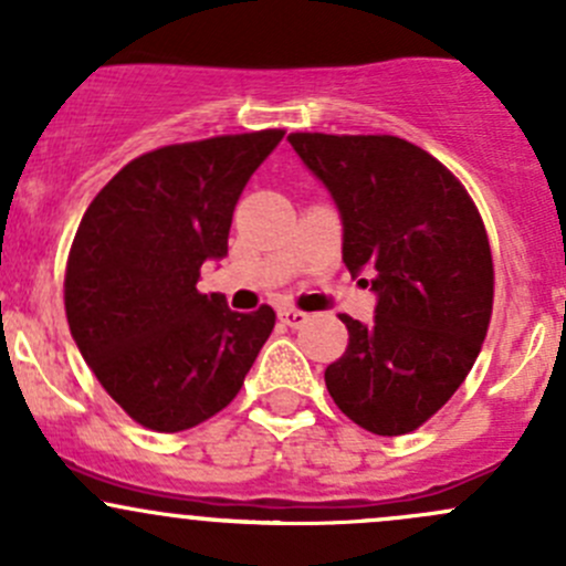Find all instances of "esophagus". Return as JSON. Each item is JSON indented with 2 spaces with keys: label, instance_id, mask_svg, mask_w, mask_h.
Instances as JSON below:
<instances>
[{
  "label": "esophagus",
  "instance_id": "esophagus-1",
  "mask_svg": "<svg viewBox=\"0 0 566 566\" xmlns=\"http://www.w3.org/2000/svg\"><path fill=\"white\" fill-rule=\"evenodd\" d=\"M277 318H281V324H285V326H305L307 322H311V316H307V313H302V311H294V307H281V311H277Z\"/></svg>",
  "mask_w": 566,
  "mask_h": 566
}]
</instances>
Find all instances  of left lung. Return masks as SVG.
Returning <instances> with one entry per match:
<instances>
[{
  "instance_id": "8db88e82",
  "label": "left lung",
  "mask_w": 566,
  "mask_h": 566,
  "mask_svg": "<svg viewBox=\"0 0 566 566\" xmlns=\"http://www.w3.org/2000/svg\"><path fill=\"white\" fill-rule=\"evenodd\" d=\"M289 142L335 201L343 264L376 294L373 322L340 316L348 348L324 370L326 389L359 428L409 433L455 395L485 340V226L463 185L403 138L291 133Z\"/></svg>"
}]
</instances>
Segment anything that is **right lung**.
<instances>
[{"label": "right lung", "mask_w": 566, "mask_h": 566, "mask_svg": "<svg viewBox=\"0 0 566 566\" xmlns=\"http://www.w3.org/2000/svg\"><path fill=\"white\" fill-rule=\"evenodd\" d=\"M283 130L160 147L127 163L81 218L65 275L70 335L138 424L177 433L231 403L275 326L201 294L231 214Z\"/></svg>", "instance_id": "obj_1"}]
</instances>
